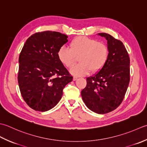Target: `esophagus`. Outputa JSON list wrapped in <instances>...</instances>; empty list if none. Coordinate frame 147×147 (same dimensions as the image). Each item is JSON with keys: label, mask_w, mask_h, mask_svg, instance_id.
Masks as SVG:
<instances>
[{"label": "esophagus", "mask_w": 147, "mask_h": 147, "mask_svg": "<svg viewBox=\"0 0 147 147\" xmlns=\"http://www.w3.org/2000/svg\"><path fill=\"white\" fill-rule=\"evenodd\" d=\"M77 79V77H75V76L73 77V80H74V81H76Z\"/></svg>", "instance_id": "obj_1"}]
</instances>
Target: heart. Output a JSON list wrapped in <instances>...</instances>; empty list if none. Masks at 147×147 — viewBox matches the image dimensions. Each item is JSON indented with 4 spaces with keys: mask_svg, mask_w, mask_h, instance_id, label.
Wrapping results in <instances>:
<instances>
[{
    "mask_svg": "<svg viewBox=\"0 0 147 147\" xmlns=\"http://www.w3.org/2000/svg\"><path fill=\"white\" fill-rule=\"evenodd\" d=\"M59 60L65 67L70 68L79 57V64L71 68L70 73L76 76H84L92 71H100L105 67L109 58V49L105 44L85 36H79L71 41L70 49L65 46L57 53Z\"/></svg>",
    "mask_w": 147,
    "mask_h": 147,
    "instance_id": "obj_1",
    "label": "heart"
}]
</instances>
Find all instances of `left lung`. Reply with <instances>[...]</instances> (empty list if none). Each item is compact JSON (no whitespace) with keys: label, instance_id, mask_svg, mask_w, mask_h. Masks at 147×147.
<instances>
[{"label":"left lung","instance_id":"8db88e82","mask_svg":"<svg viewBox=\"0 0 147 147\" xmlns=\"http://www.w3.org/2000/svg\"><path fill=\"white\" fill-rule=\"evenodd\" d=\"M98 35L107 40L109 58L102 69L87 78L81 96L89 110L104 114L116 109L123 100L130 80V59L121 40L106 33Z\"/></svg>","mask_w":147,"mask_h":147}]
</instances>
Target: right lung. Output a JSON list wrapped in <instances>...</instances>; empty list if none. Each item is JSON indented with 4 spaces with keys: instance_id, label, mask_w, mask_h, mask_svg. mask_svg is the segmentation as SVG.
<instances>
[{
    "instance_id": "obj_1",
    "label": "right lung",
    "mask_w": 147,
    "mask_h": 147,
    "mask_svg": "<svg viewBox=\"0 0 147 147\" xmlns=\"http://www.w3.org/2000/svg\"><path fill=\"white\" fill-rule=\"evenodd\" d=\"M68 36L45 31L31 35L19 56L18 80L26 103L36 111L46 112L61 100L63 89L73 77L57 56Z\"/></svg>"
}]
</instances>
